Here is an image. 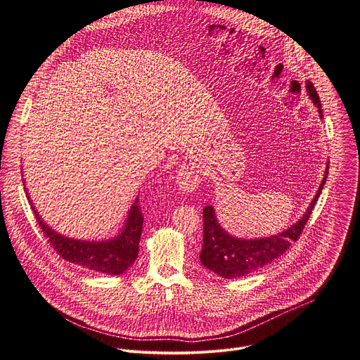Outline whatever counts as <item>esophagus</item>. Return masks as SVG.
<instances>
[{"label": "esophagus", "instance_id": "esophagus-1", "mask_svg": "<svg viewBox=\"0 0 360 360\" xmlns=\"http://www.w3.org/2000/svg\"><path fill=\"white\" fill-rule=\"evenodd\" d=\"M200 182L199 171L192 165H182L176 174V186L182 193H192Z\"/></svg>", "mask_w": 360, "mask_h": 360}]
</instances>
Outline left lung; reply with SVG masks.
Listing matches in <instances>:
<instances>
[{
  "mask_svg": "<svg viewBox=\"0 0 360 360\" xmlns=\"http://www.w3.org/2000/svg\"><path fill=\"white\" fill-rule=\"evenodd\" d=\"M306 91L311 101L314 102V105L318 108L319 117L323 118L321 99L312 82H306ZM328 171L329 167H326L321 186L303 217L290 228L272 236L256 239L235 238L219 225L212 205L211 207H205L203 246L199 255L202 265L222 278L233 279L246 276L255 271H259L261 268L269 265L272 261L279 258V256H282L289 249L292 242H296L299 239L300 233L303 232V228L307 219L311 218L312 210L315 208L316 200L323 189L328 178Z\"/></svg>",
  "mask_w": 360,
  "mask_h": 360,
  "instance_id": "1",
  "label": "left lung"
}]
</instances>
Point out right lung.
I'll return each mask as SVG.
<instances>
[{
  "label": "right lung",
  "mask_w": 360,
  "mask_h": 360,
  "mask_svg": "<svg viewBox=\"0 0 360 360\" xmlns=\"http://www.w3.org/2000/svg\"><path fill=\"white\" fill-rule=\"evenodd\" d=\"M27 196L37 222L48 238V242L54 246L65 261L84 266L92 272L107 274L111 276L124 274L135 262L143 224V215L139 208L138 198L131 205L125 225L115 238L107 240H81L67 238L46 225L35 211L28 192Z\"/></svg>",
  "instance_id": "obj_1"
}]
</instances>
